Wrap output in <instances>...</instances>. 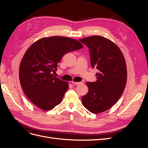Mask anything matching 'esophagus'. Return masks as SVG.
Instances as JSON below:
<instances>
[{"label": "esophagus", "mask_w": 148, "mask_h": 148, "mask_svg": "<svg viewBox=\"0 0 148 148\" xmlns=\"http://www.w3.org/2000/svg\"><path fill=\"white\" fill-rule=\"evenodd\" d=\"M72 84H75V85H79V84H82V82H73Z\"/></svg>", "instance_id": "esophagus-1"}]
</instances>
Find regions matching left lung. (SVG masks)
Returning a JSON list of instances; mask_svg holds the SVG:
<instances>
[{
    "instance_id": "1",
    "label": "left lung",
    "mask_w": 148,
    "mask_h": 148,
    "mask_svg": "<svg viewBox=\"0 0 148 148\" xmlns=\"http://www.w3.org/2000/svg\"><path fill=\"white\" fill-rule=\"evenodd\" d=\"M79 41L88 47L91 67L98 70L96 81L86 83L88 92L82 97V104L93 114L101 113L122 95L127 79L126 62L120 49L108 39L92 36Z\"/></svg>"
}]
</instances>
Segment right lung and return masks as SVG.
Masks as SVG:
<instances>
[{"label": "right lung", "mask_w": 148, "mask_h": 148, "mask_svg": "<svg viewBox=\"0 0 148 148\" xmlns=\"http://www.w3.org/2000/svg\"><path fill=\"white\" fill-rule=\"evenodd\" d=\"M83 47L76 39L52 36L40 39L28 48L21 62L19 78L25 95L35 106L50 110L62 102L69 84L53 73L62 57Z\"/></svg>", "instance_id": "add662e5"}]
</instances>
